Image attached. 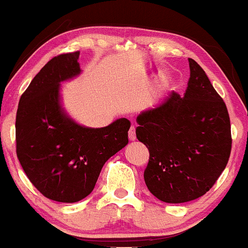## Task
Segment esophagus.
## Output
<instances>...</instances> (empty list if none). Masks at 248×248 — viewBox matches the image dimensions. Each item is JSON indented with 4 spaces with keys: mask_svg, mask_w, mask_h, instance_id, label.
<instances>
[{
    "mask_svg": "<svg viewBox=\"0 0 248 248\" xmlns=\"http://www.w3.org/2000/svg\"><path fill=\"white\" fill-rule=\"evenodd\" d=\"M136 138H137L136 137V127L132 125L129 130V139L130 140H136Z\"/></svg>",
    "mask_w": 248,
    "mask_h": 248,
    "instance_id": "obj_1",
    "label": "esophagus"
}]
</instances>
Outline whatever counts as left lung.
<instances>
[{"label":"left lung","instance_id":"8db88e82","mask_svg":"<svg viewBox=\"0 0 248 248\" xmlns=\"http://www.w3.org/2000/svg\"><path fill=\"white\" fill-rule=\"evenodd\" d=\"M184 97L172 93L158 108L137 117L136 135L149 149L144 180L164 202L204 196L216 184L232 147L226 104L192 58Z\"/></svg>","mask_w":248,"mask_h":248}]
</instances>
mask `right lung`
Returning a JSON list of instances; mask_svg holds the SVG:
<instances>
[{
  "label": "right lung",
  "instance_id": "obj_1",
  "mask_svg": "<svg viewBox=\"0 0 248 248\" xmlns=\"http://www.w3.org/2000/svg\"><path fill=\"white\" fill-rule=\"evenodd\" d=\"M79 51L51 58L22 93L16 154L31 184L46 198L76 202L93 192L105 161L129 143V119L101 129L80 126L63 112L60 83L80 72Z\"/></svg>",
  "mask_w": 248,
  "mask_h": 248
}]
</instances>
